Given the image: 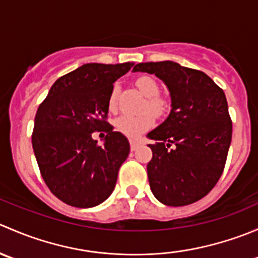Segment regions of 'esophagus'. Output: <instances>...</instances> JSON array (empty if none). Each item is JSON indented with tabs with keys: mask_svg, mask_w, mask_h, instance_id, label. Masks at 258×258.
<instances>
[{
	"mask_svg": "<svg viewBox=\"0 0 258 258\" xmlns=\"http://www.w3.org/2000/svg\"><path fill=\"white\" fill-rule=\"evenodd\" d=\"M139 142L137 141H134V140H131V141H130V146H131V151H135L136 150L137 147H139Z\"/></svg>",
	"mask_w": 258,
	"mask_h": 258,
	"instance_id": "obj_1",
	"label": "esophagus"
}]
</instances>
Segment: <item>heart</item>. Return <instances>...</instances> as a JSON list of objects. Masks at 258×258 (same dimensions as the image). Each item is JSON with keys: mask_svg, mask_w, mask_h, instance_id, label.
<instances>
[{"mask_svg": "<svg viewBox=\"0 0 258 258\" xmlns=\"http://www.w3.org/2000/svg\"><path fill=\"white\" fill-rule=\"evenodd\" d=\"M136 85L139 90L147 97V101L144 105L145 112L136 114H122L118 118L114 121V127L119 134L124 135L131 139H136V137L141 136L144 132L150 130L155 123V117H153V112L156 116H162L163 113L167 111L168 103L163 97L158 95L160 92V86H158L157 81L153 77L150 76H141L136 80ZM108 110L111 112L116 111L117 107V87L114 86L113 90L111 91L110 97H108ZM152 110V113L149 111Z\"/></svg>", "mask_w": 258, "mask_h": 258, "instance_id": "heart-1", "label": "heart"}]
</instances>
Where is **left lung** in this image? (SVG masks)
<instances>
[{
  "label": "left lung",
  "mask_w": 258,
  "mask_h": 258,
  "mask_svg": "<svg viewBox=\"0 0 258 258\" xmlns=\"http://www.w3.org/2000/svg\"><path fill=\"white\" fill-rule=\"evenodd\" d=\"M156 75L171 96V112L147 135L152 160L150 187L167 206H186L206 196L225 168L232 121L222 88L199 70L173 61L145 62L134 72Z\"/></svg>",
  "instance_id": "left-lung-1"
}]
</instances>
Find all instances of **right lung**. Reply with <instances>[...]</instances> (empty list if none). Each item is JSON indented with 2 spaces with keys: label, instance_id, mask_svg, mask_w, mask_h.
<instances>
[{
  "label": "right lung",
  "instance_id": "right-lung-1",
  "mask_svg": "<svg viewBox=\"0 0 258 258\" xmlns=\"http://www.w3.org/2000/svg\"><path fill=\"white\" fill-rule=\"evenodd\" d=\"M132 63H86L59 77L35 117L32 147L49 191L75 207L97 206L112 194L130 153L128 140L106 121L113 82ZM108 134L103 146L92 132Z\"/></svg>",
  "mask_w": 258,
  "mask_h": 258
}]
</instances>
